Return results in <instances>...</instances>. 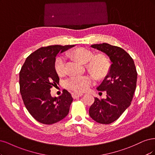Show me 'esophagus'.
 <instances>
[{
    "mask_svg": "<svg viewBox=\"0 0 155 155\" xmlns=\"http://www.w3.org/2000/svg\"><path fill=\"white\" fill-rule=\"evenodd\" d=\"M83 95L82 93H72V97L73 98H77L78 97H81Z\"/></svg>",
    "mask_w": 155,
    "mask_h": 155,
    "instance_id": "obj_1",
    "label": "esophagus"
}]
</instances>
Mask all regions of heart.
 Segmentation results:
<instances>
[{
  "mask_svg": "<svg viewBox=\"0 0 155 155\" xmlns=\"http://www.w3.org/2000/svg\"><path fill=\"white\" fill-rule=\"evenodd\" d=\"M68 55L78 59L84 64H88V68L94 74L101 78L106 75L110 68V62L108 57L103 53L94 55L93 51L84 48H79L69 52ZM54 68L59 75L65 72V58L60 56L56 58L54 62ZM94 79L92 77L74 76L66 81L65 84L67 88L76 92H83L91 86Z\"/></svg>",
  "mask_w": 155,
  "mask_h": 155,
  "instance_id": "b5f03b06",
  "label": "heart"
}]
</instances>
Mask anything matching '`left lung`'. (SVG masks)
Returning a JSON list of instances; mask_svg holds the SVG:
<instances>
[{"mask_svg":"<svg viewBox=\"0 0 155 155\" xmlns=\"http://www.w3.org/2000/svg\"><path fill=\"white\" fill-rule=\"evenodd\" d=\"M91 48L106 54L112 62L107 75L97 89L106 91V98H94L89 116L102 124H111L130 106L136 89L137 72L133 58L121 48L103 43Z\"/></svg>","mask_w":155,"mask_h":155,"instance_id":"left-lung-1","label":"left lung"}]
</instances>
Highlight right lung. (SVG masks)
Instances as JSON below:
<instances>
[{"instance_id": "1", "label": "right lung", "mask_w": 155, "mask_h": 155, "mask_svg": "<svg viewBox=\"0 0 155 155\" xmlns=\"http://www.w3.org/2000/svg\"><path fill=\"white\" fill-rule=\"evenodd\" d=\"M74 45L42 47L29 55L19 73L20 92L31 115L44 124L57 123L66 117L73 102L66 89L58 97L51 95L50 89L59 82L54 68L57 54Z\"/></svg>"}]
</instances>
